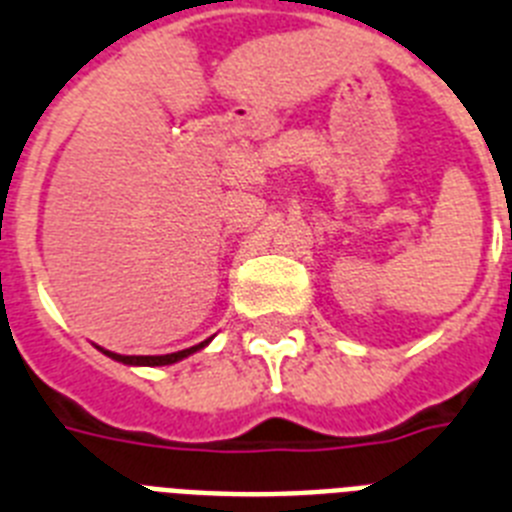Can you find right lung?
Listing matches in <instances>:
<instances>
[{"label": "right lung", "instance_id": "add662e5", "mask_svg": "<svg viewBox=\"0 0 512 512\" xmlns=\"http://www.w3.org/2000/svg\"><path fill=\"white\" fill-rule=\"evenodd\" d=\"M208 341H210V338H208ZM208 341L197 343V346H190V349L174 351V354H163V356H122V354H114V351H103V354L111 356V359H117V362H122V364H140V367H163V364H174V362H179V359H184V356L195 354V351H200L203 346H208Z\"/></svg>", "mask_w": 512, "mask_h": 512}]
</instances>
